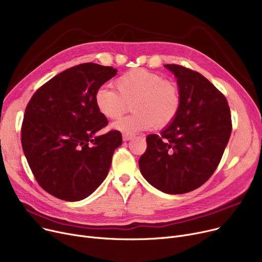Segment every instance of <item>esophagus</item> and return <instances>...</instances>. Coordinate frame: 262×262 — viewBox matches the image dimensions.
I'll return each mask as SVG.
<instances>
[{
  "label": "esophagus",
  "mask_w": 262,
  "mask_h": 262,
  "mask_svg": "<svg viewBox=\"0 0 262 262\" xmlns=\"http://www.w3.org/2000/svg\"><path fill=\"white\" fill-rule=\"evenodd\" d=\"M122 137H123V140L128 141V140H130V139L134 138L135 135H134V134H129V133H124V134L122 135Z\"/></svg>",
  "instance_id": "esophagus-1"
}]
</instances>
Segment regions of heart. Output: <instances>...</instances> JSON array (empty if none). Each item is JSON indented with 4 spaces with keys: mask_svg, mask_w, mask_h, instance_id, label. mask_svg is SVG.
I'll return each instance as SVG.
<instances>
[{
    "mask_svg": "<svg viewBox=\"0 0 262 262\" xmlns=\"http://www.w3.org/2000/svg\"><path fill=\"white\" fill-rule=\"evenodd\" d=\"M117 89L102 86L95 92L94 102L99 112L108 119L119 118L129 103L134 113L113 124L124 133H136L164 127L180 113L182 98L175 82L163 79L145 69H133L116 80Z\"/></svg>",
    "mask_w": 262,
    "mask_h": 262,
    "instance_id": "1",
    "label": "heart"
}]
</instances>
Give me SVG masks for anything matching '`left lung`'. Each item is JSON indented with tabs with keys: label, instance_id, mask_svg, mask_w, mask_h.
I'll list each match as a JSON object with an SVG mask.
<instances>
[{
	"label": "left lung",
	"instance_id": "left-lung-1",
	"mask_svg": "<svg viewBox=\"0 0 262 262\" xmlns=\"http://www.w3.org/2000/svg\"><path fill=\"white\" fill-rule=\"evenodd\" d=\"M164 67L177 78L181 109L160 135L146 137L139 168L158 190L183 194L205 184L217 168L231 134V116L225 95L201 73Z\"/></svg>",
	"mask_w": 262,
	"mask_h": 262
}]
</instances>
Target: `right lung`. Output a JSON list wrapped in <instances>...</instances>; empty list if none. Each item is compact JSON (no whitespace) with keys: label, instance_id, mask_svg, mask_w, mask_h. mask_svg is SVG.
Instances as JSON below:
<instances>
[{"label":"right lung","instance_id":"add662e5","mask_svg":"<svg viewBox=\"0 0 262 262\" xmlns=\"http://www.w3.org/2000/svg\"><path fill=\"white\" fill-rule=\"evenodd\" d=\"M117 69L93 62L74 66L41 86L25 108L21 143L39 186L51 195L76 202L106 178L119 130L95 136L108 121L94 102Z\"/></svg>","mask_w":262,"mask_h":262}]
</instances>
